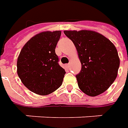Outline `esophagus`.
I'll return each instance as SVG.
<instances>
[{
	"label": "esophagus",
	"instance_id": "esophagus-1",
	"mask_svg": "<svg viewBox=\"0 0 128 128\" xmlns=\"http://www.w3.org/2000/svg\"><path fill=\"white\" fill-rule=\"evenodd\" d=\"M70 66V63H68V64H67V65H66L67 67H69Z\"/></svg>",
	"mask_w": 128,
	"mask_h": 128
}]
</instances>
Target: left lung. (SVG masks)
<instances>
[{
    "label": "left lung",
    "mask_w": 128,
    "mask_h": 128,
    "mask_svg": "<svg viewBox=\"0 0 128 128\" xmlns=\"http://www.w3.org/2000/svg\"><path fill=\"white\" fill-rule=\"evenodd\" d=\"M74 43L81 62L76 76L79 88L94 97L107 90L115 81L120 66L116 46L102 34L93 30H64Z\"/></svg>",
    "instance_id": "obj_1"
}]
</instances>
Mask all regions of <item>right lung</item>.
Here are the masks:
<instances>
[{
	"mask_svg": "<svg viewBox=\"0 0 128 128\" xmlns=\"http://www.w3.org/2000/svg\"><path fill=\"white\" fill-rule=\"evenodd\" d=\"M60 35V30L40 32L25 44L18 56V76L36 94L49 95L62 83L66 71L59 66L56 53Z\"/></svg>",
	"mask_w": 128,
	"mask_h": 128,
	"instance_id": "add662e5",
	"label": "right lung"
}]
</instances>
